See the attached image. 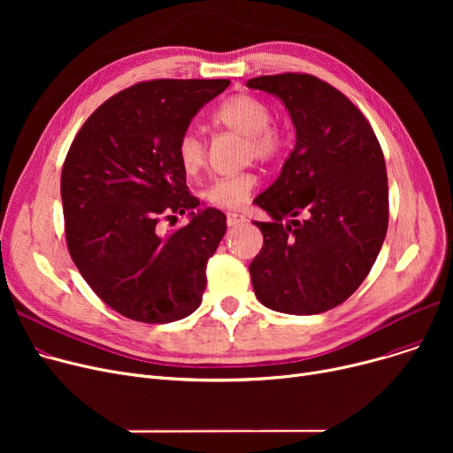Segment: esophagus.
Returning a JSON list of instances; mask_svg holds the SVG:
<instances>
[{
  "mask_svg": "<svg viewBox=\"0 0 453 453\" xmlns=\"http://www.w3.org/2000/svg\"><path fill=\"white\" fill-rule=\"evenodd\" d=\"M246 222V217L244 214H241V212H227V226L229 227H236V226H241V224H244Z\"/></svg>",
  "mask_w": 453,
  "mask_h": 453,
  "instance_id": "obj_1",
  "label": "esophagus"
}]
</instances>
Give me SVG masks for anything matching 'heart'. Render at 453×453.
<instances>
[{"label": "heart", "mask_w": 453, "mask_h": 453, "mask_svg": "<svg viewBox=\"0 0 453 453\" xmlns=\"http://www.w3.org/2000/svg\"><path fill=\"white\" fill-rule=\"evenodd\" d=\"M270 119L268 104L250 93L233 95L212 113L214 125L246 137V154L255 159H270L282 147V134L270 125ZM176 156L187 174H196L207 157L203 139L193 130L185 132L176 145ZM255 185L253 174L222 176L211 181L205 188V198L217 207L234 209L248 202Z\"/></svg>", "instance_id": "heart-1"}]
</instances>
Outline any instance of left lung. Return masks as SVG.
<instances>
[{
    "instance_id": "left-lung-1",
    "label": "left lung",
    "mask_w": 453,
    "mask_h": 453,
    "mask_svg": "<svg viewBox=\"0 0 453 453\" xmlns=\"http://www.w3.org/2000/svg\"><path fill=\"white\" fill-rule=\"evenodd\" d=\"M246 86L279 99L296 128L279 178L253 200L273 219L253 222L265 236L250 265L255 296L282 314L326 312L358 290L384 244L382 149L362 111L312 75L257 77Z\"/></svg>"
}]
</instances>
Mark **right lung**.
I'll use <instances>...</instances> for the list:
<instances>
[{
  "label": "right lung",
  "mask_w": 453,
  "mask_h": 453,
  "mask_svg": "<svg viewBox=\"0 0 453 453\" xmlns=\"http://www.w3.org/2000/svg\"><path fill=\"white\" fill-rule=\"evenodd\" d=\"M227 86L135 84L95 110L71 142L60 180L67 250L91 290L128 319L171 323L202 303L207 260L227 224L222 211L188 195L176 145ZM185 211V228L158 231L161 218Z\"/></svg>",
  "instance_id": "add662e5"
}]
</instances>
